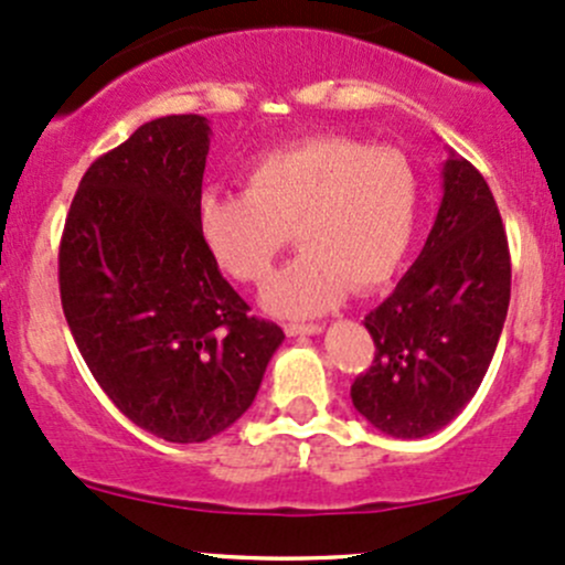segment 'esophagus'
I'll return each instance as SVG.
<instances>
[{"instance_id":"obj_1","label":"esophagus","mask_w":565,"mask_h":565,"mask_svg":"<svg viewBox=\"0 0 565 565\" xmlns=\"http://www.w3.org/2000/svg\"><path fill=\"white\" fill-rule=\"evenodd\" d=\"M282 329L288 337H312V333L323 331V326L320 323H285Z\"/></svg>"}]
</instances>
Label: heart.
<instances>
[{
  "mask_svg": "<svg viewBox=\"0 0 565 565\" xmlns=\"http://www.w3.org/2000/svg\"><path fill=\"white\" fill-rule=\"evenodd\" d=\"M242 183L245 193L199 199V236L226 275L260 282L294 228L301 253L260 294L280 318L329 312L350 285L380 288L415 232L417 174L396 148L342 135L294 139L247 163Z\"/></svg>",
  "mask_w": 565,
  "mask_h": 565,
  "instance_id": "b5f03b06",
  "label": "heart"
}]
</instances>
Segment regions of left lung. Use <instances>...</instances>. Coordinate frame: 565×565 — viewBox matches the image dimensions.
<instances>
[{
    "label": "left lung",
    "instance_id": "obj_1",
    "mask_svg": "<svg viewBox=\"0 0 565 565\" xmlns=\"http://www.w3.org/2000/svg\"><path fill=\"white\" fill-rule=\"evenodd\" d=\"M445 196L420 256L366 315L374 361L353 406L398 439H420L460 415L493 361L512 290L507 232L482 174L450 153Z\"/></svg>",
    "mask_w": 565,
    "mask_h": 565
}]
</instances>
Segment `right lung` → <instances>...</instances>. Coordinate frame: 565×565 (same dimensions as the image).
<instances>
[{
  "instance_id": "obj_1",
  "label": "right lung",
  "mask_w": 565,
  "mask_h": 565,
  "mask_svg": "<svg viewBox=\"0 0 565 565\" xmlns=\"http://www.w3.org/2000/svg\"><path fill=\"white\" fill-rule=\"evenodd\" d=\"M210 124H142L83 174L58 247L64 318L110 402L167 441H207L256 398L285 333L258 320L196 228Z\"/></svg>"
}]
</instances>
